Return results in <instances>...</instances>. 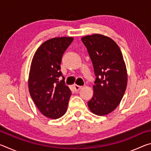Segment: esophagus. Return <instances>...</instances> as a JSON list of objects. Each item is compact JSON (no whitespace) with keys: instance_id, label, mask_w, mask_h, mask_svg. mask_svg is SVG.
I'll list each match as a JSON object with an SVG mask.
<instances>
[{"instance_id":"esophagus-1","label":"esophagus","mask_w":151,"mask_h":151,"mask_svg":"<svg viewBox=\"0 0 151 151\" xmlns=\"http://www.w3.org/2000/svg\"><path fill=\"white\" fill-rule=\"evenodd\" d=\"M82 87H83L82 86H78V85H74V88H75V90L76 91H78L79 90H80V89L82 88Z\"/></svg>"}]
</instances>
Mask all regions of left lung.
Returning a JSON list of instances; mask_svg holds the SVG:
<instances>
[{"mask_svg": "<svg viewBox=\"0 0 151 151\" xmlns=\"http://www.w3.org/2000/svg\"><path fill=\"white\" fill-rule=\"evenodd\" d=\"M81 40L96 76L88 108L96 115H106L119 106L126 91L127 73L123 57L116 43L106 36L94 34Z\"/></svg>", "mask_w": 151, "mask_h": 151, "instance_id": "8db88e82", "label": "left lung"}]
</instances>
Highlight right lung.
I'll use <instances>...</instances> for the list:
<instances>
[{"label": "right lung", "mask_w": 151, "mask_h": 151, "mask_svg": "<svg viewBox=\"0 0 151 151\" xmlns=\"http://www.w3.org/2000/svg\"><path fill=\"white\" fill-rule=\"evenodd\" d=\"M73 37L53 38L42 43L32 58L29 77L30 96L43 115L58 119L65 114L71 91L60 69L63 53ZM62 76L63 80L59 81Z\"/></svg>", "instance_id": "right-lung-1"}]
</instances>
